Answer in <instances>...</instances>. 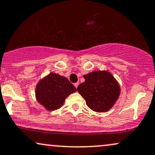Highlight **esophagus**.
Instances as JSON below:
<instances>
[{
  "instance_id": "1",
  "label": "esophagus",
  "mask_w": 155,
  "mask_h": 155,
  "mask_svg": "<svg viewBox=\"0 0 155 155\" xmlns=\"http://www.w3.org/2000/svg\"><path fill=\"white\" fill-rule=\"evenodd\" d=\"M74 86H75V87L76 88V89H77L78 86H79V83H78V82H76V83L74 84Z\"/></svg>"
}]
</instances>
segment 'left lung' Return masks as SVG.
<instances>
[{
	"mask_svg": "<svg viewBox=\"0 0 155 155\" xmlns=\"http://www.w3.org/2000/svg\"><path fill=\"white\" fill-rule=\"evenodd\" d=\"M84 78L85 81L79 84L77 90L88 107L97 112L109 111L120 94L117 80L107 71H93Z\"/></svg>",
	"mask_w": 155,
	"mask_h": 155,
	"instance_id": "8db88e82",
	"label": "left lung"
}]
</instances>
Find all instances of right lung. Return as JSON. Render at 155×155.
<instances>
[{
    "mask_svg": "<svg viewBox=\"0 0 155 155\" xmlns=\"http://www.w3.org/2000/svg\"><path fill=\"white\" fill-rule=\"evenodd\" d=\"M75 91L76 87L67 78L51 73L37 84L36 97L47 110L54 111L59 109L64 104L66 98Z\"/></svg>",
    "mask_w": 155,
    "mask_h": 155,
    "instance_id": "1",
    "label": "right lung"
}]
</instances>
